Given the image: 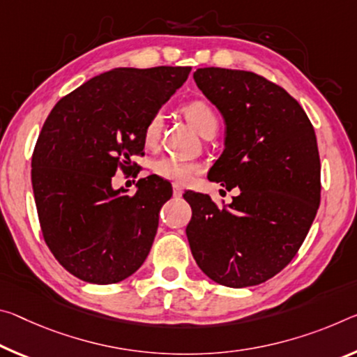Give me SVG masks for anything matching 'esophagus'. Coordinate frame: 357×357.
<instances>
[{
    "label": "esophagus",
    "instance_id": "34e87169",
    "mask_svg": "<svg viewBox=\"0 0 357 357\" xmlns=\"http://www.w3.org/2000/svg\"><path fill=\"white\" fill-rule=\"evenodd\" d=\"M183 192H184V189L181 188L179 184H173V195L174 197H181V195H183Z\"/></svg>",
    "mask_w": 357,
    "mask_h": 357
}]
</instances>
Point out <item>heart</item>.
Listing matches in <instances>:
<instances>
[{
  "label": "heart",
  "instance_id": "b5f03b06",
  "mask_svg": "<svg viewBox=\"0 0 357 357\" xmlns=\"http://www.w3.org/2000/svg\"><path fill=\"white\" fill-rule=\"evenodd\" d=\"M184 116L188 121L197 128L200 135L211 133L218 130V116L211 106L202 100L189 101L183 106ZM162 127H163V116L162 112H154L148 122L144 123L143 128V143L146 148H155L162 137ZM202 169V167L197 162L183 160V158H176L172 155H163L152 163V172L157 176L163 179L173 181V183H189L194 174H197Z\"/></svg>",
  "mask_w": 357,
  "mask_h": 357
}]
</instances>
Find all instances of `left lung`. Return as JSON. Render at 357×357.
Masks as SVG:
<instances>
[{
  "mask_svg": "<svg viewBox=\"0 0 357 357\" xmlns=\"http://www.w3.org/2000/svg\"><path fill=\"white\" fill-rule=\"evenodd\" d=\"M194 81L225 123L208 179L240 194L218 208L209 195L185 192L192 256L218 284L256 286L291 262L318 213L314 128L297 100L256 73L199 68Z\"/></svg>",
  "mask_w": 357,
  "mask_h": 357,
  "instance_id": "1",
  "label": "left lung"
}]
</instances>
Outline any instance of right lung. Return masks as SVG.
I'll return each mask as SVG.
<instances>
[{
	"label": "right lung",
	"instance_id": "add662e5",
	"mask_svg": "<svg viewBox=\"0 0 357 357\" xmlns=\"http://www.w3.org/2000/svg\"><path fill=\"white\" fill-rule=\"evenodd\" d=\"M190 70L114 68L68 93L44 122L31 158L33 194L46 245L76 278L112 284L148 257L172 185L148 176L127 195L112 188V176L143 154L144 123Z\"/></svg>",
	"mask_w": 357,
	"mask_h": 357
}]
</instances>
